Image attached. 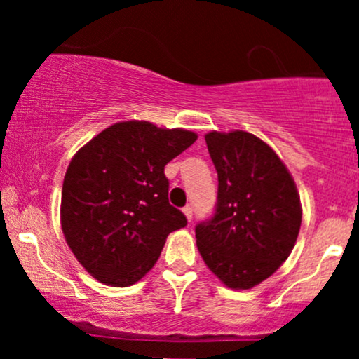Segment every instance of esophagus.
Listing matches in <instances>:
<instances>
[{
  "instance_id": "34e87169",
  "label": "esophagus",
  "mask_w": 359,
  "mask_h": 359,
  "mask_svg": "<svg viewBox=\"0 0 359 359\" xmlns=\"http://www.w3.org/2000/svg\"><path fill=\"white\" fill-rule=\"evenodd\" d=\"M182 211H184V214H185V217H187V221L191 222V221H192V208H191V205H185Z\"/></svg>"
}]
</instances>
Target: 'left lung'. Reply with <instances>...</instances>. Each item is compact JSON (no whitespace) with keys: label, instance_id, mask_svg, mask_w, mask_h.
<instances>
[{"label":"left lung","instance_id":"1","mask_svg":"<svg viewBox=\"0 0 359 359\" xmlns=\"http://www.w3.org/2000/svg\"><path fill=\"white\" fill-rule=\"evenodd\" d=\"M217 172L211 219L196 226L205 265L234 290L258 285L288 258L302 208L290 172L265 142L236 130L205 135Z\"/></svg>","mask_w":359,"mask_h":359}]
</instances>
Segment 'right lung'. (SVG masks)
<instances>
[{"label": "right lung", "mask_w": 359, "mask_h": 359, "mask_svg": "<svg viewBox=\"0 0 359 359\" xmlns=\"http://www.w3.org/2000/svg\"><path fill=\"white\" fill-rule=\"evenodd\" d=\"M196 140L182 128L133 119L106 128L74 155L62 185V231L94 278L133 285L155 265L168 234L187 224L168 203L163 168Z\"/></svg>", "instance_id": "right-lung-1"}]
</instances>
